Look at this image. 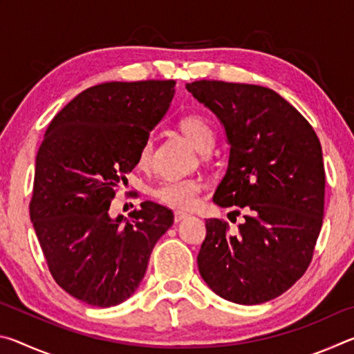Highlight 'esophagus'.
<instances>
[{"label": "esophagus", "mask_w": 354, "mask_h": 354, "mask_svg": "<svg viewBox=\"0 0 354 354\" xmlns=\"http://www.w3.org/2000/svg\"><path fill=\"white\" fill-rule=\"evenodd\" d=\"M187 217H190V214H187V212H183V211H176L175 212V221H176V223L185 220Z\"/></svg>", "instance_id": "esophagus-1"}]
</instances>
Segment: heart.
Returning <instances> with one entry per match:
<instances>
[{"label": "heart", "mask_w": 354, "mask_h": 354, "mask_svg": "<svg viewBox=\"0 0 354 354\" xmlns=\"http://www.w3.org/2000/svg\"><path fill=\"white\" fill-rule=\"evenodd\" d=\"M183 134L185 136L192 145H194L200 153L211 151L215 142V131L212 124L201 115H187L179 122ZM153 153V142L147 139L142 143L139 149V165L147 167L151 160ZM203 184L196 178H178V179H167L159 185H156L153 190V196L162 205L173 209H192L198 205L200 195L203 192Z\"/></svg>", "instance_id": "b5f03b06"}]
</instances>
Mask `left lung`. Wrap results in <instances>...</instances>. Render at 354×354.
<instances>
[{
	"label": "left lung",
	"mask_w": 354,
	"mask_h": 354,
	"mask_svg": "<svg viewBox=\"0 0 354 354\" xmlns=\"http://www.w3.org/2000/svg\"><path fill=\"white\" fill-rule=\"evenodd\" d=\"M185 88L215 113L230 145L214 203L245 212L237 232L218 218L206 220L196 257L200 274L227 301H270L289 290L313 259L325 205L320 140L272 88L206 80Z\"/></svg>",
	"instance_id": "8db88e82"
}]
</instances>
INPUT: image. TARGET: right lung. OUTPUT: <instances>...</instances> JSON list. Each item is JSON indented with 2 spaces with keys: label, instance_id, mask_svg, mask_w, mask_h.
I'll list each match as a JSON object with an SVG mask.
<instances>
[{
  "label": "right lung",
  "instance_id": "add662e5",
  "mask_svg": "<svg viewBox=\"0 0 354 354\" xmlns=\"http://www.w3.org/2000/svg\"><path fill=\"white\" fill-rule=\"evenodd\" d=\"M175 84L88 87L53 118L37 151L31 223L56 283L91 306H117L133 295L156 242L173 225L170 209L153 201L131 220L111 217L109 207L169 111Z\"/></svg>",
  "mask_w": 354,
  "mask_h": 354
}]
</instances>
